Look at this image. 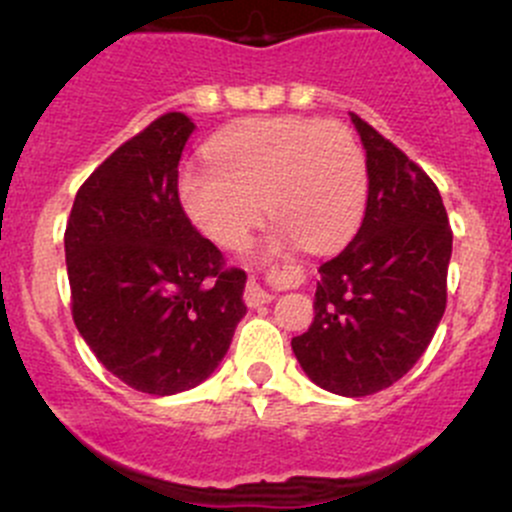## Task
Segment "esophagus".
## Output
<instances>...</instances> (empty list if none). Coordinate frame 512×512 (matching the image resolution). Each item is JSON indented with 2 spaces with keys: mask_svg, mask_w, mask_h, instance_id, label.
Here are the masks:
<instances>
[{
  "mask_svg": "<svg viewBox=\"0 0 512 512\" xmlns=\"http://www.w3.org/2000/svg\"><path fill=\"white\" fill-rule=\"evenodd\" d=\"M272 299H275V294L270 292V289H262L260 282L252 277V280H247V287H245V302L247 307H260V304H270Z\"/></svg>",
  "mask_w": 512,
  "mask_h": 512,
  "instance_id": "obj_1",
  "label": "esophagus"
}]
</instances>
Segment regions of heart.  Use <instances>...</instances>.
I'll return each instance as SVG.
<instances>
[{"instance_id":"obj_1","label":"heart","mask_w":512,"mask_h":512,"mask_svg":"<svg viewBox=\"0 0 512 512\" xmlns=\"http://www.w3.org/2000/svg\"><path fill=\"white\" fill-rule=\"evenodd\" d=\"M208 165L180 175L185 213L213 242L240 247L260 223L275 242L334 250L354 235L366 205V160L339 121L304 116L247 118L208 146Z\"/></svg>"}]
</instances>
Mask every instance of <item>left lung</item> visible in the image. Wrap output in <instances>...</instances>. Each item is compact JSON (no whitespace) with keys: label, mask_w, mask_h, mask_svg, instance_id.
I'll return each mask as SVG.
<instances>
[{"label":"left lung","mask_w":512,"mask_h":512,"mask_svg":"<svg viewBox=\"0 0 512 512\" xmlns=\"http://www.w3.org/2000/svg\"><path fill=\"white\" fill-rule=\"evenodd\" d=\"M369 195L354 240L319 265L314 322L292 339L304 374L339 396H369L421 359L446 312L453 230L436 183L352 113Z\"/></svg>","instance_id":"left-lung-1"}]
</instances>
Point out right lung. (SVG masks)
<instances>
[{"label": "right lung", "instance_id": "obj_1", "mask_svg": "<svg viewBox=\"0 0 512 512\" xmlns=\"http://www.w3.org/2000/svg\"><path fill=\"white\" fill-rule=\"evenodd\" d=\"M195 123L170 111L84 180L64 232L71 317L96 359L131 389H193L245 317V270L195 230L178 163Z\"/></svg>", "mask_w": 512, "mask_h": 512}]
</instances>
